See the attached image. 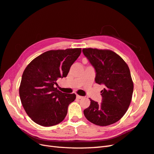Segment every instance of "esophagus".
I'll return each mask as SVG.
<instances>
[{
	"mask_svg": "<svg viewBox=\"0 0 154 154\" xmlns=\"http://www.w3.org/2000/svg\"><path fill=\"white\" fill-rule=\"evenodd\" d=\"M77 99H82V98H83V97H82V96H81V95H77Z\"/></svg>",
	"mask_w": 154,
	"mask_h": 154,
	"instance_id": "esophagus-1",
	"label": "esophagus"
}]
</instances>
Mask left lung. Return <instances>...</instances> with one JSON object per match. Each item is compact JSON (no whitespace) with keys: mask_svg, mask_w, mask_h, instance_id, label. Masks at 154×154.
I'll return each instance as SVG.
<instances>
[{"mask_svg":"<svg viewBox=\"0 0 154 154\" xmlns=\"http://www.w3.org/2000/svg\"><path fill=\"white\" fill-rule=\"evenodd\" d=\"M82 52L95 69V82L105 86L100 91L103 102L98 104L90 99L85 116L96 125H112L123 117L132 98L134 82L128 66L112 50L89 48Z\"/></svg>","mask_w":154,"mask_h":154,"instance_id":"1","label":"left lung"}]
</instances>
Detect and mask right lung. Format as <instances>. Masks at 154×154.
I'll list each match as a JSON object with an SVG mask.
<instances>
[{"label": "right lung", "instance_id": "obj_1", "mask_svg": "<svg viewBox=\"0 0 154 154\" xmlns=\"http://www.w3.org/2000/svg\"><path fill=\"white\" fill-rule=\"evenodd\" d=\"M81 48L50 50L37 57L26 66L19 87L22 104L35 123L51 126L62 122L75 94H64L55 88L58 78L67 76L79 57Z\"/></svg>", "mask_w": 154, "mask_h": 154}]
</instances>
